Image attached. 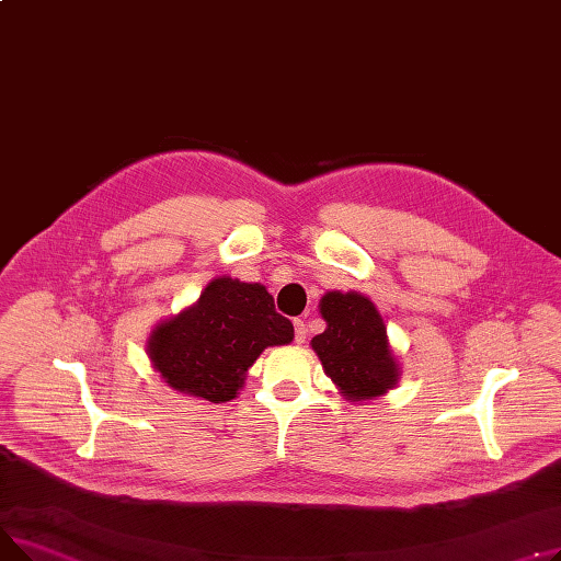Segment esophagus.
Returning a JSON list of instances; mask_svg holds the SVG:
<instances>
[{
    "instance_id": "esophagus-1",
    "label": "esophagus",
    "mask_w": 561,
    "mask_h": 561,
    "mask_svg": "<svg viewBox=\"0 0 561 561\" xmlns=\"http://www.w3.org/2000/svg\"><path fill=\"white\" fill-rule=\"evenodd\" d=\"M293 325H296V343H305L307 341V325H305V320H296L293 322Z\"/></svg>"
}]
</instances>
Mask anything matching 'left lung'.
<instances>
[{
    "mask_svg": "<svg viewBox=\"0 0 561 561\" xmlns=\"http://www.w3.org/2000/svg\"><path fill=\"white\" fill-rule=\"evenodd\" d=\"M328 330L311 347L322 368L350 402L387 393L398 381V364L389 350L387 328L375 305L359 293H328L320 302Z\"/></svg>",
    "mask_w": 561,
    "mask_h": 561,
    "instance_id": "obj_1",
    "label": "left lung"
}]
</instances>
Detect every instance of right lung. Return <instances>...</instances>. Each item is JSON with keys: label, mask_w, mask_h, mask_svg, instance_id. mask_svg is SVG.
<instances>
[{"label": "right lung", "mask_w": 561, "mask_h": 561, "mask_svg": "<svg viewBox=\"0 0 561 561\" xmlns=\"http://www.w3.org/2000/svg\"><path fill=\"white\" fill-rule=\"evenodd\" d=\"M293 341L265 286L214 279L197 305L152 332L150 359L165 385L209 402L236 398L245 370L268 345Z\"/></svg>", "instance_id": "add662e5"}]
</instances>
